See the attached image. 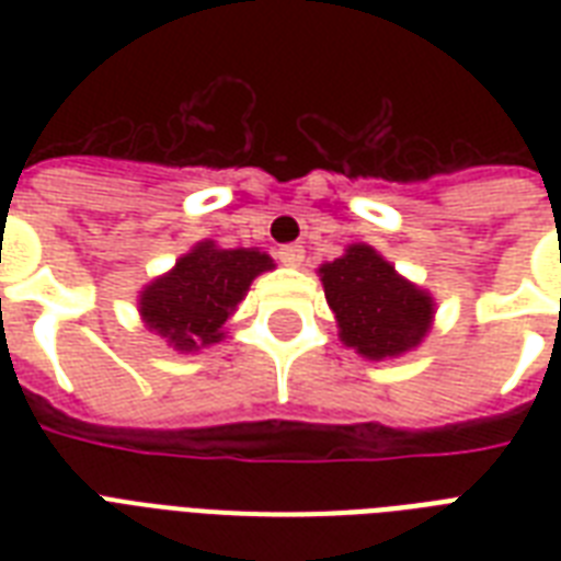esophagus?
Instances as JSON below:
<instances>
[{
    "label": "esophagus",
    "mask_w": 561,
    "mask_h": 561,
    "mask_svg": "<svg viewBox=\"0 0 561 561\" xmlns=\"http://www.w3.org/2000/svg\"><path fill=\"white\" fill-rule=\"evenodd\" d=\"M279 262L285 264V267H299V264L306 262V250L299 244L279 247Z\"/></svg>",
    "instance_id": "34e87169"
}]
</instances>
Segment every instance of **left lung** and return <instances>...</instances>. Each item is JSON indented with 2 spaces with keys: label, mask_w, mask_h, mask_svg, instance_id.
I'll use <instances>...</instances> for the list:
<instances>
[{
  "label": "left lung",
  "mask_w": 561,
  "mask_h": 561,
  "mask_svg": "<svg viewBox=\"0 0 561 561\" xmlns=\"http://www.w3.org/2000/svg\"><path fill=\"white\" fill-rule=\"evenodd\" d=\"M343 346L367 360L401 358L434 325L431 290L404 279L375 247L350 244L341 259L317 267Z\"/></svg>",
  "instance_id": "8db88e82"
}]
</instances>
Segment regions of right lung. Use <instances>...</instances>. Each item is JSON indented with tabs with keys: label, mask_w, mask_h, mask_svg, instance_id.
Returning <instances> with one entry per match:
<instances>
[{
	"label": "right lung",
	"mask_w": 561,
	"mask_h": 561,
	"mask_svg": "<svg viewBox=\"0 0 561 561\" xmlns=\"http://www.w3.org/2000/svg\"><path fill=\"white\" fill-rule=\"evenodd\" d=\"M276 264L259 247H218L203 238L171 271L139 290V317L180 355L215 346L227 337V320L238 311L255 276Z\"/></svg>",
	"instance_id": "obj_1"
}]
</instances>
